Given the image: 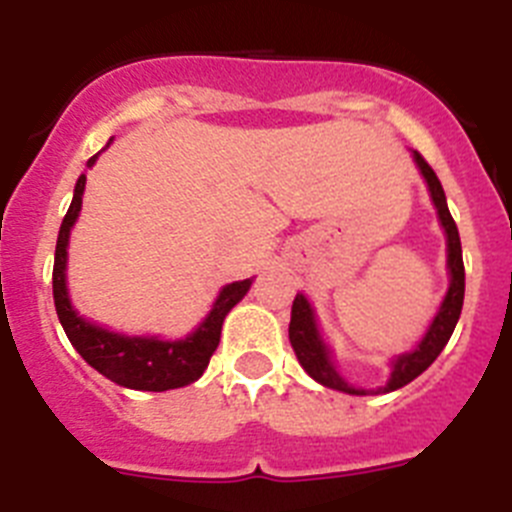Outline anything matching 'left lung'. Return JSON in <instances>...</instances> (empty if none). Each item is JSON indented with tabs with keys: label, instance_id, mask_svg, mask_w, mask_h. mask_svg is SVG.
<instances>
[{
	"label": "left lung",
	"instance_id": "left-lung-1",
	"mask_svg": "<svg viewBox=\"0 0 512 512\" xmlns=\"http://www.w3.org/2000/svg\"><path fill=\"white\" fill-rule=\"evenodd\" d=\"M415 164L420 166V174L425 176L428 189H431L433 205H436L438 217H441V225L446 230V241H449V271H451V287L446 292V300H443L441 310L433 318L431 328L425 333L423 341L418 343L415 351L410 354L397 356V361L392 364V377L387 382V387H382L379 392H392L405 387L408 382H413L415 377L428 369L433 361L438 359V354L443 351V346L449 343L451 333L456 328V320L461 315V305H464V259H461V241H459V228H456L454 217H451L449 205H446V194H443L441 182H438L436 171L428 166L423 156L415 151ZM289 343L295 348L297 361L302 364L307 374H310L315 382L325 384L330 390H341L348 395H366L364 390H356V387H348L341 379V374L336 372V366L330 364V354L325 348L323 338L318 333V325H315V315H312L310 302L302 295L295 297L292 302V320H289Z\"/></svg>",
	"mask_w": 512,
	"mask_h": 512
}]
</instances>
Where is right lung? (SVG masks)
I'll return each instance as SVG.
<instances>
[{
  "mask_svg": "<svg viewBox=\"0 0 512 512\" xmlns=\"http://www.w3.org/2000/svg\"><path fill=\"white\" fill-rule=\"evenodd\" d=\"M97 156L89 158V166L97 161ZM84 184H87V174H81L79 182H76L74 200H71L69 212H66L61 230H58L56 261H53V302H56L58 320L69 336L71 346L99 374H104L120 387H130V390L164 392L197 382L210 364V356L215 354L217 343H220L225 315L243 300V295L251 287V279L228 284L217 297L205 323L184 341L130 338L87 323L81 315H76L69 292H66V246H69L71 225L79 217Z\"/></svg>",
  "mask_w": 512,
  "mask_h": 512,
  "instance_id": "obj_1",
  "label": "right lung"
}]
</instances>
